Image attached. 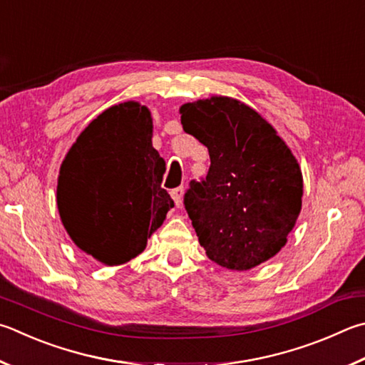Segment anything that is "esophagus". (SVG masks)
<instances>
[{
  "label": "esophagus",
  "mask_w": 365,
  "mask_h": 365,
  "mask_svg": "<svg viewBox=\"0 0 365 365\" xmlns=\"http://www.w3.org/2000/svg\"><path fill=\"white\" fill-rule=\"evenodd\" d=\"M183 195H185V190H183V187H178V188H175V190H172V191H170V196H172V200H174V202H175L177 207H180V205H182Z\"/></svg>",
  "instance_id": "1"
}]
</instances>
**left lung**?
Here are the masks:
<instances>
[{
    "label": "left lung",
    "instance_id": "left-lung-1",
    "mask_svg": "<svg viewBox=\"0 0 365 365\" xmlns=\"http://www.w3.org/2000/svg\"><path fill=\"white\" fill-rule=\"evenodd\" d=\"M187 134L209 150L202 182L191 180L185 209L212 262L247 271L286 246L302 210L300 164L277 130L237 98L183 103Z\"/></svg>",
    "mask_w": 365,
    "mask_h": 365
}]
</instances>
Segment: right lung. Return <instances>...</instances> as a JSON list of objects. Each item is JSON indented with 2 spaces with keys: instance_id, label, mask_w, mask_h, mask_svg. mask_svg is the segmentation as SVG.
I'll use <instances>...</instances> for the list:
<instances>
[{
  "instance_id": "obj_1",
  "label": "right lung",
  "mask_w": 365,
  "mask_h": 365,
  "mask_svg": "<svg viewBox=\"0 0 365 365\" xmlns=\"http://www.w3.org/2000/svg\"><path fill=\"white\" fill-rule=\"evenodd\" d=\"M151 138L150 108L128 101L92 119L61 164L63 228L78 249L107 267L140 255L174 207L161 188L165 161Z\"/></svg>"
}]
</instances>
